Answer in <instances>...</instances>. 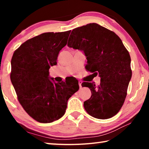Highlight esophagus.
Listing matches in <instances>:
<instances>
[{
    "mask_svg": "<svg viewBox=\"0 0 149 149\" xmlns=\"http://www.w3.org/2000/svg\"><path fill=\"white\" fill-rule=\"evenodd\" d=\"M81 84H82V82L81 81H79V82H78V84H79V88H80V89H81V88H82Z\"/></svg>",
    "mask_w": 149,
    "mask_h": 149,
    "instance_id": "esophagus-1",
    "label": "esophagus"
}]
</instances>
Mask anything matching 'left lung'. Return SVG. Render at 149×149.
<instances>
[{
    "label": "left lung",
    "instance_id": "8db88e82",
    "mask_svg": "<svg viewBox=\"0 0 149 149\" xmlns=\"http://www.w3.org/2000/svg\"><path fill=\"white\" fill-rule=\"evenodd\" d=\"M68 46L84 50L87 60L85 68L93 77H100L98 86L82 83V87L91 91V97L84 103L86 112L101 120L117 114L124 103L132 75L130 55L122 40L114 32L93 23L73 29Z\"/></svg>",
    "mask_w": 149,
    "mask_h": 149
}]
</instances>
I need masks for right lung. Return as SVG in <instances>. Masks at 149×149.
I'll return each mask as SVG.
<instances>
[{"label": "right lung", "mask_w": 149, "mask_h": 149, "mask_svg": "<svg viewBox=\"0 0 149 149\" xmlns=\"http://www.w3.org/2000/svg\"><path fill=\"white\" fill-rule=\"evenodd\" d=\"M71 30L48 32L29 39L15 50L10 79L24 110L40 123H51L65 114L68 100L79 89L77 80L53 83L49 68L56 65L60 50Z\"/></svg>", "instance_id": "1"}]
</instances>
